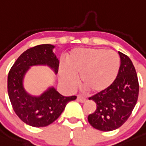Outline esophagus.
I'll return each instance as SVG.
<instances>
[{
	"instance_id": "obj_1",
	"label": "esophagus",
	"mask_w": 146,
	"mask_h": 146,
	"mask_svg": "<svg viewBox=\"0 0 146 146\" xmlns=\"http://www.w3.org/2000/svg\"><path fill=\"white\" fill-rule=\"evenodd\" d=\"M77 100H78V101H80L81 103H84V102L87 101V98L84 97V96H78V97H77Z\"/></svg>"
}]
</instances>
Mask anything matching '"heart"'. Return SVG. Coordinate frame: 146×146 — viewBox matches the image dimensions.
Returning a JSON list of instances; mask_svg holds the SVG:
<instances>
[{
  "label": "heart",
  "instance_id": "heart-1",
  "mask_svg": "<svg viewBox=\"0 0 146 146\" xmlns=\"http://www.w3.org/2000/svg\"><path fill=\"white\" fill-rule=\"evenodd\" d=\"M60 70V80L70 90L76 87L77 76L84 88L94 93L108 90L114 84L120 67L118 54L113 50L88 48L76 49Z\"/></svg>",
  "mask_w": 146,
  "mask_h": 146
}]
</instances>
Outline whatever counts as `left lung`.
Wrapping results in <instances>:
<instances>
[{"mask_svg": "<svg viewBox=\"0 0 146 146\" xmlns=\"http://www.w3.org/2000/svg\"><path fill=\"white\" fill-rule=\"evenodd\" d=\"M120 57L119 73L108 90L90 97L96 104V110L89 115L88 121L95 129L113 131L126 122L136 105L139 83L136 70L129 56L118 52Z\"/></svg>", "mask_w": 146, "mask_h": 146, "instance_id": "1", "label": "left lung"}]
</instances>
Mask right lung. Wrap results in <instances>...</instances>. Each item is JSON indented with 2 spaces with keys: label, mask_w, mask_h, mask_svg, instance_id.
I'll list each match as a JSON object with an SVG mask.
<instances>
[{
  "label": "right lung",
  "mask_w": 146,
  "mask_h": 146,
  "mask_svg": "<svg viewBox=\"0 0 146 146\" xmlns=\"http://www.w3.org/2000/svg\"><path fill=\"white\" fill-rule=\"evenodd\" d=\"M54 45L43 44L24 51L16 60L8 75V94L16 115L34 127H44L54 122L62 113L68 102L76 96L61 95L50 87L40 96H31L23 87L25 75L31 66L46 65L57 74L59 61L54 54Z\"/></svg>",
  "instance_id": "1"
}]
</instances>
